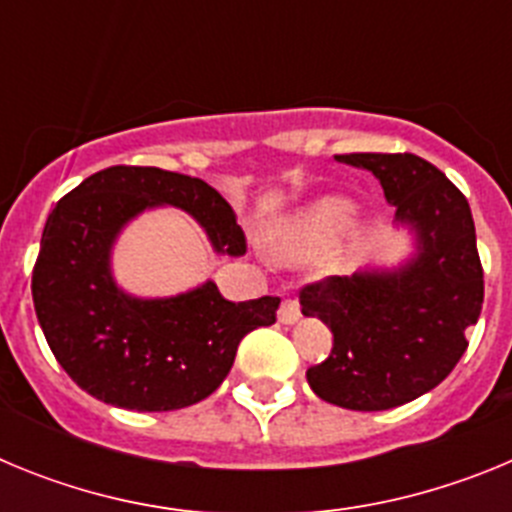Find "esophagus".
Here are the masks:
<instances>
[{"label":"esophagus","mask_w":512,"mask_h":512,"mask_svg":"<svg viewBox=\"0 0 512 512\" xmlns=\"http://www.w3.org/2000/svg\"><path fill=\"white\" fill-rule=\"evenodd\" d=\"M279 320L282 323H297L300 320V302L295 297H284L282 307H279Z\"/></svg>","instance_id":"esophagus-1"}]
</instances>
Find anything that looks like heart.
Wrapping results in <instances>:
<instances>
[{
	"label": "heart",
	"instance_id": "heart-1",
	"mask_svg": "<svg viewBox=\"0 0 512 512\" xmlns=\"http://www.w3.org/2000/svg\"><path fill=\"white\" fill-rule=\"evenodd\" d=\"M351 220V210L343 202H325V205L315 207L300 220L289 223L282 228L274 238V248L282 259L297 261L307 259L310 253L320 251L325 243H330L341 233Z\"/></svg>",
	"mask_w": 512,
	"mask_h": 512
}]
</instances>
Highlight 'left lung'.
<instances>
[{"mask_svg": "<svg viewBox=\"0 0 512 512\" xmlns=\"http://www.w3.org/2000/svg\"><path fill=\"white\" fill-rule=\"evenodd\" d=\"M372 171L420 253L395 274L325 277L300 289L302 315L333 333V351L307 369L312 392L346 410H390L438 387L467 351L485 302L467 197L415 153H341Z\"/></svg>", "mask_w": 512, "mask_h": 512, "instance_id": "obj_1", "label": "left lung"}]
</instances>
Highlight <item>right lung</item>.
<instances>
[{
	"label": "right lung",
	"mask_w": 512,
	"mask_h": 512,
	"mask_svg": "<svg viewBox=\"0 0 512 512\" xmlns=\"http://www.w3.org/2000/svg\"><path fill=\"white\" fill-rule=\"evenodd\" d=\"M176 205L217 251L246 253L228 202L207 182L156 166H110L58 200L33 266L38 323L58 364L107 405L166 413L223 384L238 343L277 320L279 297L230 302L212 282L171 300H133L110 277V246L130 217Z\"/></svg>",
	"instance_id": "1"
}]
</instances>
